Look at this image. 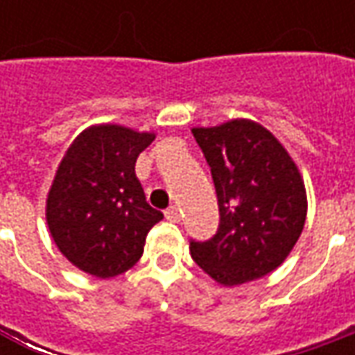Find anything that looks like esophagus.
<instances>
[{
  "instance_id": "1",
  "label": "esophagus",
  "mask_w": 355,
  "mask_h": 355,
  "mask_svg": "<svg viewBox=\"0 0 355 355\" xmlns=\"http://www.w3.org/2000/svg\"><path fill=\"white\" fill-rule=\"evenodd\" d=\"M166 219L171 221V223H178L180 219H182V211H180V207H175V205H171L166 209Z\"/></svg>"
}]
</instances>
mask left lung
Returning <instances> with one entry per match:
<instances>
[{
	"label": "left lung",
	"mask_w": 355,
	"mask_h": 355,
	"mask_svg": "<svg viewBox=\"0 0 355 355\" xmlns=\"http://www.w3.org/2000/svg\"><path fill=\"white\" fill-rule=\"evenodd\" d=\"M191 132L211 168L219 205L215 235L191 239V257L225 286L261 279L288 257L306 221L298 168L279 140L251 120Z\"/></svg>",
	"instance_id": "8db88e82"
}]
</instances>
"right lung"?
Returning a JSON list of instances; mask_svg holds the SVG:
<instances>
[{
    "label": "right lung",
    "mask_w": 355,
    "mask_h": 355,
    "mask_svg": "<svg viewBox=\"0 0 355 355\" xmlns=\"http://www.w3.org/2000/svg\"><path fill=\"white\" fill-rule=\"evenodd\" d=\"M154 134L103 124L85 130L57 170L47 198L49 231L59 251L98 279L126 272L146 235L164 219L146 203L134 166Z\"/></svg>",
    "instance_id": "right-lung-1"
}]
</instances>
